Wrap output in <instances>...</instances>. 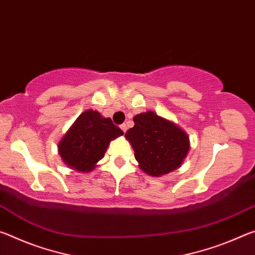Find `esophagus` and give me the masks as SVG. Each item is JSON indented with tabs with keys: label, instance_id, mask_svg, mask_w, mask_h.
Here are the masks:
<instances>
[{
	"label": "esophagus",
	"instance_id": "34e87169",
	"mask_svg": "<svg viewBox=\"0 0 255 255\" xmlns=\"http://www.w3.org/2000/svg\"><path fill=\"white\" fill-rule=\"evenodd\" d=\"M120 128L123 129V131H124V132H126V131H127V125H126V124H123L122 126H120Z\"/></svg>",
	"mask_w": 255,
	"mask_h": 255
}]
</instances>
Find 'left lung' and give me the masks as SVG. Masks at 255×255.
I'll use <instances>...</instances> for the list:
<instances>
[{
  "label": "left lung",
  "instance_id": "left-lung-1",
  "mask_svg": "<svg viewBox=\"0 0 255 255\" xmlns=\"http://www.w3.org/2000/svg\"><path fill=\"white\" fill-rule=\"evenodd\" d=\"M126 132L140 169L152 176L167 174L181 165L189 150V138L173 123L153 111L136 115Z\"/></svg>",
  "mask_w": 255,
  "mask_h": 255
}]
</instances>
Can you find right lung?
<instances>
[{"label":"right lung","instance_id":"1","mask_svg":"<svg viewBox=\"0 0 255 255\" xmlns=\"http://www.w3.org/2000/svg\"><path fill=\"white\" fill-rule=\"evenodd\" d=\"M123 133L110 118H102L98 111L88 110L79 116L59 141V155L76 171L90 172L105 156L110 141Z\"/></svg>","mask_w":255,"mask_h":255}]
</instances>
